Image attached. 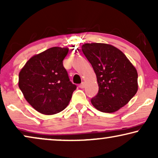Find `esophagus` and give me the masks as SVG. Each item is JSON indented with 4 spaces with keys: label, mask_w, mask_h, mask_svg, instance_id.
Wrapping results in <instances>:
<instances>
[{
    "label": "esophagus",
    "mask_w": 158,
    "mask_h": 158,
    "mask_svg": "<svg viewBox=\"0 0 158 158\" xmlns=\"http://www.w3.org/2000/svg\"><path fill=\"white\" fill-rule=\"evenodd\" d=\"M85 82H82V83L79 85V87L81 88H85Z\"/></svg>",
    "instance_id": "1"
}]
</instances>
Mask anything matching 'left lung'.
Listing matches in <instances>:
<instances>
[{"label":"left lung","instance_id":"obj_1","mask_svg":"<svg viewBox=\"0 0 158 158\" xmlns=\"http://www.w3.org/2000/svg\"><path fill=\"white\" fill-rule=\"evenodd\" d=\"M82 50L94 68L98 93L91 99L97 110L113 113L124 106L138 90V74L126 55L113 45L86 43Z\"/></svg>","mask_w":158,"mask_h":158}]
</instances>
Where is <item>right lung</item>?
Listing matches in <instances>:
<instances>
[{
  "label": "right lung",
  "instance_id": "1",
  "mask_svg": "<svg viewBox=\"0 0 158 158\" xmlns=\"http://www.w3.org/2000/svg\"><path fill=\"white\" fill-rule=\"evenodd\" d=\"M68 51V47L49 48L30 58L19 73V88L27 102L41 114L62 111L76 89L62 64Z\"/></svg>",
  "mask_w": 158,
  "mask_h": 158
}]
</instances>
